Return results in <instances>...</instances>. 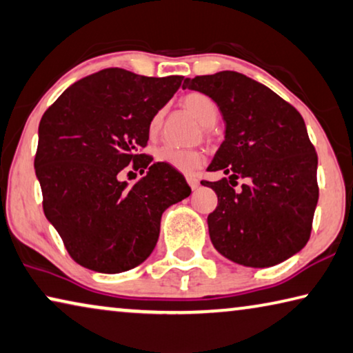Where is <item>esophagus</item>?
I'll return each mask as SVG.
<instances>
[{"mask_svg":"<svg viewBox=\"0 0 353 353\" xmlns=\"http://www.w3.org/2000/svg\"><path fill=\"white\" fill-rule=\"evenodd\" d=\"M187 182L192 190H196L199 187V179L196 176H187Z\"/></svg>","mask_w":353,"mask_h":353,"instance_id":"esophagus-1","label":"esophagus"}]
</instances>
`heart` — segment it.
Returning a JSON list of instances; mask_svg holds the SVG:
<instances>
[{
    "label": "heart",
    "mask_w": 353,
    "mask_h": 353,
    "mask_svg": "<svg viewBox=\"0 0 353 353\" xmlns=\"http://www.w3.org/2000/svg\"><path fill=\"white\" fill-rule=\"evenodd\" d=\"M181 103L183 108L190 111L196 121L203 127H212L216 122L218 116H220V110L215 103V100L207 96L204 92H188L181 99ZM161 119L163 116L161 113H157L149 122V132L150 135H155L161 127ZM157 160L161 163H166L174 168L177 171L183 172H193L196 168L203 165V157L196 150H187V149H177L172 146H163L157 150Z\"/></svg>",
    "instance_id": "b5f03b06"
}]
</instances>
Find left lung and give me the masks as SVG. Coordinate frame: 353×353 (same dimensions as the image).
Wrapping results in <instances>:
<instances>
[{
  "label": "left lung",
  "instance_id": "obj_1",
  "mask_svg": "<svg viewBox=\"0 0 353 353\" xmlns=\"http://www.w3.org/2000/svg\"><path fill=\"white\" fill-rule=\"evenodd\" d=\"M183 89L215 100L225 141L207 166L229 177L203 181L218 196L207 216L218 253L264 268L297 254L311 234L319 199L317 154L301 114L262 83L223 70L183 80ZM239 176L248 179L240 190Z\"/></svg>",
  "mask_w": 353,
  "mask_h": 353
}]
</instances>
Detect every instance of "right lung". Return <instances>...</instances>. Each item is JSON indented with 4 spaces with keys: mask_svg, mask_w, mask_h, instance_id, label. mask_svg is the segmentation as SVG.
I'll return each instance as SVG.
<instances>
[{
    "mask_svg": "<svg viewBox=\"0 0 353 353\" xmlns=\"http://www.w3.org/2000/svg\"><path fill=\"white\" fill-rule=\"evenodd\" d=\"M181 83L111 67L74 83L43 113L34 159L43 214L77 264L99 273L139 265L163 212L192 193L177 170L139 154L150 119ZM130 163L148 170L133 186L119 181Z\"/></svg>",
    "mask_w": 353,
    "mask_h": 353,
    "instance_id": "right-lung-1",
    "label": "right lung"
}]
</instances>
